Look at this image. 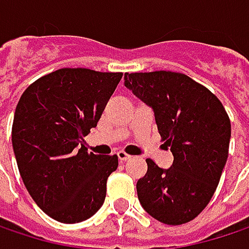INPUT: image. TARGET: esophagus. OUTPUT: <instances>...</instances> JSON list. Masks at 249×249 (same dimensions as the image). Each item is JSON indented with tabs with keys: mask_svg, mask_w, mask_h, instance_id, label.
<instances>
[{
	"mask_svg": "<svg viewBox=\"0 0 249 249\" xmlns=\"http://www.w3.org/2000/svg\"><path fill=\"white\" fill-rule=\"evenodd\" d=\"M118 155V159H120V162H125V160H128V159H131V155H128L124 151H120V152H117Z\"/></svg>",
	"mask_w": 249,
	"mask_h": 249,
	"instance_id": "obj_1",
	"label": "esophagus"
}]
</instances>
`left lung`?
Instances as JSON below:
<instances>
[{"label": "left lung", "mask_w": 249, "mask_h": 249, "mask_svg": "<svg viewBox=\"0 0 249 249\" xmlns=\"http://www.w3.org/2000/svg\"><path fill=\"white\" fill-rule=\"evenodd\" d=\"M125 86L152 107L173 163L148 172L137 183L142 207L158 221L180 226L210 203L228 158L231 123L221 101L189 76L176 71L125 73Z\"/></svg>", "instance_id": "left-lung-1"}]
</instances>
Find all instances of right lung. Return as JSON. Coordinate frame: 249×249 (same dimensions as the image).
I'll list each match as a JSON object with an SVG mask.
<instances>
[{"label":"right lung","mask_w":249,"mask_h":249,"mask_svg":"<svg viewBox=\"0 0 249 249\" xmlns=\"http://www.w3.org/2000/svg\"><path fill=\"white\" fill-rule=\"evenodd\" d=\"M123 73L59 69L21 95L12 146L23 184L56 221L80 223L100 210L118 156L87 152L84 137L106 108Z\"/></svg>","instance_id":"obj_1"}]
</instances>
